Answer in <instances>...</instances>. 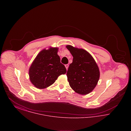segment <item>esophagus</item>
I'll return each mask as SVG.
<instances>
[{"label":"esophagus","mask_w":131,"mask_h":131,"mask_svg":"<svg viewBox=\"0 0 131 131\" xmlns=\"http://www.w3.org/2000/svg\"><path fill=\"white\" fill-rule=\"evenodd\" d=\"M65 67H66V69H67V70H68V68L69 67L68 64H66V65H65Z\"/></svg>","instance_id":"esophagus-1"}]
</instances>
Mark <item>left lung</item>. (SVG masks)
<instances>
[{
    "label": "left lung",
    "mask_w": 131,
    "mask_h": 131,
    "mask_svg": "<svg viewBox=\"0 0 131 131\" xmlns=\"http://www.w3.org/2000/svg\"><path fill=\"white\" fill-rule=\"evenodd\" d=\"M73 56L67 73L69 85L76 93L86 95L93 90L100 78V71L92 56L86 50L67 45Z\"/></svg>",
    "instance_id": "left-lung-1"
}]
</instances>
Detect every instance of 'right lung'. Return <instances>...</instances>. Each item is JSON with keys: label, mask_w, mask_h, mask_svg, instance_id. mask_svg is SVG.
Returning <instances> with one entry per match:
<instances>
[{"label": "right lung", "mask_w": 131, "mask_h": 131, "mask_svg": "<svg viewBox=\"0 0 131 131\" xmlns=\"http://www.w3.org/2000/svg\"><path fill=\"white\" fill-rule=\"evenodd\" d=\"M58 48L45 49L38 54L29 69V80L35 87L44 89L52 85L61 75L66 74L65 66L57 54Z\"/></svg>", "instance_id": "obj_1"}]
</instances>
